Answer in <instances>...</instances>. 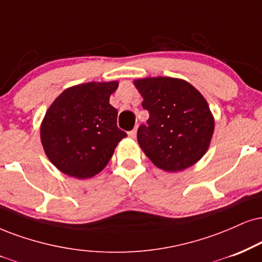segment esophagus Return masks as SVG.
I'll use <instances>...</instances> for the list:
<instances>
[{"label": "esophagus", "instance_id": "esophagus-1", "mask_svg": "<svg viewBox=\"0 0 262 262\" xmlns=\"http://www.w3.org/2000/svg\"><path fill=\"white\" fill-rule=\"evenodd\" d=\"M136 135H137L136 130H132V131L128 132V137H130V138H136Z\"/></svg>", "mask_w": 262, "mask_h": 262}]
</instances>
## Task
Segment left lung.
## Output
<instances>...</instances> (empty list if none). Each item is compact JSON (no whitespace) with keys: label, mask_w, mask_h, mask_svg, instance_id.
<instances>
[{"label":"left lung","mask_w":262,"mask_h":262,"mask_svg":"<svg viewBox=\"0 0 262 262\" xmlns=\"http://www.w3.org/2000/svg\"><path fill=\"white\" fill-rule=\"evenodd\" d=\"M149 113L137 141L157 167L177 172L194 165L206 153L215 121L208 102L189 82L175 77H146L134 81Z\"/></svg>","instance_id":"1"}]
</instances>
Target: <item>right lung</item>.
I'll list each match as a JSON object with an SVG mask.
<instances>
[{"label":"right lung","instance_id":"1","mask_svg":"<svg viewBox=\"0 0 262 262\" xmlns=\"http://www.w3.org/2000/svg\"><path fill=\"white\" fill-rule=\"evenodd\" d=\"M118 81L87 82L64 90L41 124V142L51 163L68 176L90 179L104 169L127 136L116 125L109 98Z\"/></svg>","mask_w":262,"mask_h":262}]
</instances>
